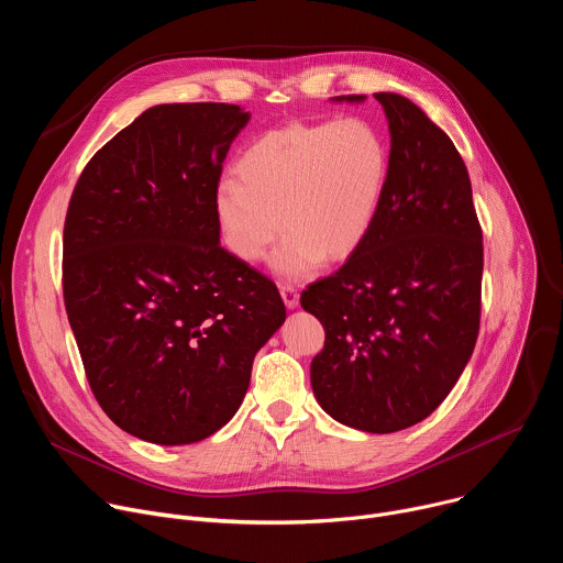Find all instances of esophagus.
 Masks as SVG:
<instances>
[{
    "label": "esophagus",
    "instance_id": "obj_1",
    "mask_svg": "<svg viewBox=\"0 0 563 563\" xmlns=\"http://www.w3.org/2000/svg\"><path fill=\"white\" fill-rule=\"evenodd\" d=\"M280 296L285 300L287 309H296L298 302H300V294H298V289L294 285H280Z\"/></svg>",
    "mask_w": 563,
    "mask_h": 563
}]
</instances>
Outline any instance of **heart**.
<instances>
[{
    "label": "heart",
    "instance_id": "1",
    "mask_svg": "<svg viewBox=\"0 0 563 563\" xmlns=\"http://www.w3.org/2000/svg\"><path fill=\"white\" fill-rule=\"evenodd\" d=\"M235 174L238 180H220L213 194L224 247L258 263L283 227L272 269L300 280L325 258L343 261L365 243L385 198L389 146L361 118L294 122L256 137L238 157Z\"/></svg>",
    "mask_w": 563,
    "mask_h": 563
}]
</instances>
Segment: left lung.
<instances>
[{"mask_svg": "<svg viewBox=\"0 0 563 563\" xmlns=\"http://www.w3.org/2000/svg\"><path fill=\"white\" fill-rule=\"evenodd\" d=\"M374 98L391 142L380 211L365 243L300 305L325 328L311 361L318 406L343 426L389 434L430 417L472 356L484 235L452 140L408 98Z\"/></svg>", "mask_w": 563, "mask_h": 563, "instance_id": "8db88e82", "label": "left lung"}]
</instances>
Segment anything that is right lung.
<instances>
[{
    "instance_id": "1",
    "label": "right lung",
    "mask_w": 563,
    "mask_h": 563,
    "mask_svg": "<svg viewBox=\"0 0 563 563\" xmlns=\"http://www.w3.org/2000/svg\"><path fill=\"white\" fill-rule=\"evenodd\" d=\"M247 122L235 104L151 107L89 159L68 202V323L100 408L148 443L187 445L229 423L285 323L276 285L220 247L213 213Z\"/></svg>"
}]
</instances>
